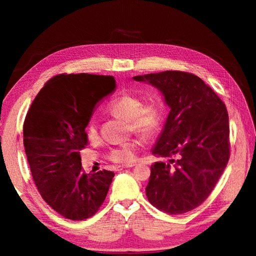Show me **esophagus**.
Segmentation results:
<instances>
[{"label": "esophagus", "mask_w": 256, "mask_h": 256, "mask_svg": "<svg viewBox=\"0 0 256 256\" xmlns=\"http://www.w3.org/2000/svg\"><path fill=\"white\" fill-rule=\"evenodd\" d=\"M132 166H134V164H126V166H118V168H116V171H122V170H125V168H132Z\"/></svg>", "instance_id": "esophagus-1"}]
</instances>
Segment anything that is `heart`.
I'll return each instance as SVG.
<instances>
[{
	"mask_svg": "<svg viewBox=\"0 0 256 256\" xmlns=\"http://www.w3.org/2000/svg\"><path fill=\"white\" fill-rule=\"evenodd\" d=\"M109 112L118 118L128 122L129 130L143 140L156 136L161 128V110L156 104H143V100L134 94H122L113 99L109 106ZM88 140L92 141L98 136L95 122H90L85 129ZM138 143L129 141L115 147L108 154V158L115 164H129L136 158Z\"/></svg>",
	"mask_w": 256,
	"mask_h": 256,
	"instance_id": "b5f03b06",
	"label": "heart"
}]
</instances>
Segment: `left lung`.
<instances>
[{
	"instance_id": "1",
	"label": "left lung",
	"mask_w": 256,
	"mask_h": 256,
	"mask_svg": "<svg viewBox=\"0 0 256 256\" xmlns=\"http://www.w3.org/2000/svg\"><path fill=\"white\" fill-rule=\"evenodd\" d=\"M162 92L171 108L152 154L174 157L152 166L146 196L170 214L188 212L209 196L230 156L224 102L198 76L166 70L134 76Z\"/></svg>"
}]
</instances>
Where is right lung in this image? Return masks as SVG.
<instances>
[{
	"mask_svg": "<svg viewBox=\"0 0 256 256\" xmlns=\"http://www.w3.org/2000/svg\"><path fill=\"white\" fill-rule=\"evenodd\" d=\"M116 88L112 76L60 74L38 92L23 124V145L42 198L64 218L82 221L104 202L114 177L84 173L80 150L96 106Z\"/></svg>",
	"mask_w": 256,
	"mask_h": 256,
	"instance_id": "obj_1",
	"label": "right lung"
}]
</instances>
